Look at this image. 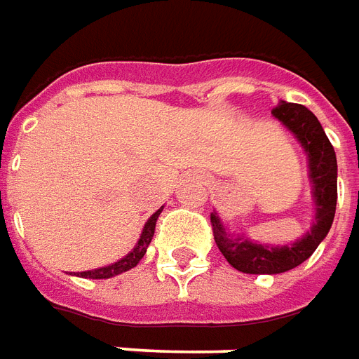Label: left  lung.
Here are the masks:
<instances>
[{
    "mask_svg": "<svg viewBox=\"0 0 359 359\" xmlns=\"http://www.w3.org/2000/svg\"><path fill=\"white\" fill-rule=\"evenodd\" d=\"M278 118L297 135L308 154L310 182L314 187L316 222L310 232L293 245L268 247L241 238H230L217 215H211L215 243L230 264L243 274H281L299 266L314 253L316 247L327 236L337 209V156L320 121L306 106L281 100L276 106Z\"/></svg>",
    "mask_w": 359,
    "mask_h": 359,
    "instance_id": "obj_1",
    "label": "left lung"
}]
</instances>
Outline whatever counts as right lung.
<instances>
[{"mask_svg":"<svg viewBox=\"0 0 359 359\" xmlns=\"http://www.w3.org/2000/svg\"><path fill=\"white\" fill-rule=\"evenodd\" d=\"M163 211V207L158 209L156 213L148 219V222L144 224V230H142V236H140L139 243L137 247L133 249L131 253L127 255L126 259H121L112 266H104V268H98V270H89V272H78L79 278H91V280H106V278H112V276H118L121 272H127V270H131L139 264V261L144 257L146 249L150 245V241L154 238V230H156V222H158L159 213Z\"/></svg>","mask_w":359,"mask_h":359,"instance_id":"add662e5","label":"right lung"}]
</instances>
